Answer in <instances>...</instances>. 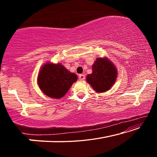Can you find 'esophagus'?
<instances>
[{
  "mask_svg": "<svg viewBox=\"0 0 157 157\" xmlns=\"http://www.w3.org/2000/svg\"><path fill=\"white\" fill-rule=\"evenodd\" d=\"M85 79V76L83 74H81V75H79V80H84Z\"/></svg>",
  "mask_w": 157,
  "mask_h": 157,
  "instance_id": "1",
  "label": "esophagus"
}]
</instances>
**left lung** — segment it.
<instances>
[{
  "instance_id": "left-lung-1",
  "label": "left lung",
  "mask_w": 157,
  "mask_h": 157,
  "mask_svg": "<svg viewBox=\"0 0 157 157\" xmlns=\"http://www.w3.org/2000/svg\"><path fill=\"white\" fill-rule=\"evenodd\" d=\"M118 70L107 57H98L92 66V73L86 76V82L97 93L109 90L115 83Z\"/></svg>"
}]
</instances>
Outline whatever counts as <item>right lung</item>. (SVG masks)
<instances>
[{
    "label": "right lung",
    "mask_w": 157,
    "mask_h": 157,
    "mask_svg": "<svg viewBox=\"0 0 157 157\" xmlns=\"http://www.w3.org/2000/svg\"><path fill=\"white\" fill-rule=\"evenodd\" d=\"M77 79L76 74L71 73L62 63L46 62L39 71L37 84L47 96L59 99L64 96Z\"/></svg>",
    "instance_id": "1"
}]
</instances>
